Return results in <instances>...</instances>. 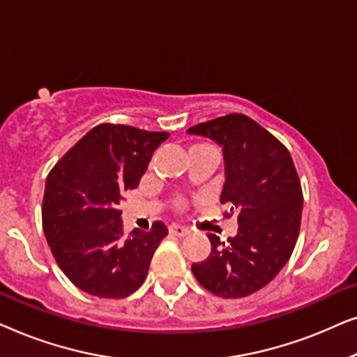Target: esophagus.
Wrapping results in <instances>:
<instances>
[{
    "label": "esophagus",
    "instance_id": "34e87169",
    "mask_svg": "<svg viewBox=\"0 0 357 357\" xmlns=\"http://www.w3.org/2000/svg\"><path fill=\"white\" fill-rule=\"evenodd\" d=\"M169 232L172 234V236H177V237H185L188 234V229L183 227V226H178V224H172V226L169 227Z\"/></svg>",
    "mask_w": 357,
    "mask_h": 357
}]
</instances>
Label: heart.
Returning <instances> with one entry per match:
<instances>
[{
  "label": "heart",
  "instance_id": "b5f03b06",
  "mask_svg": "<svg viewBox=\"0 0 357 357\" xmlns=\"http://www.w3.org/2000/svg\"><path fill=\"white\" fill-rule=\"evenodd\" d=\"M213 146H209L206 143H198V144H193L192 148H190V151H197V149H211ZM175 208L177 209H183L185 208V199L182 197L175 198Z\"/></svg>",
  "mask_w": 357,
  "mask_h": 357
}]
</instances>
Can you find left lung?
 <instances>
[{"instance_id":"obj_1","label":"left lung","mask_w":357,"mask_h":357,"mask_svg":"<svg viewBox=\"0 0 357 357\" xmlns=\"http://www.w3.org/2000/svg\"><path fill=\"white\" fill-rule=\"evenodd\" d=\"M222 146L226 182L221 203L237 216V234L221 242L208 234L211 253L193 263L204 289L226 299L265 287L289 260L302 218V187L289 151L255 120L229 114L187 130Z\"/></svg>"}]
</instances>
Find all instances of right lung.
I'll return each instance as SVG.
<instances>
[{
    "mask_svg": "<svg viewBox=\"0 0 357 357\" xmlns=\"http://www.w3.org/2000/svg\"><path fill=\"white\" fill-rule=\"evenodd\" d=\"M164 131L100 123L50 170L42 203L47 242L60 270L91 296L121 299L143 284L164 222L125 236L119 203L138 187Z\"/></svg>",
    "mask_w": 357,
    "mask_h": 357,
    "instance_id": "obj_1",
    "label": "right lung"
}]
</instances>
